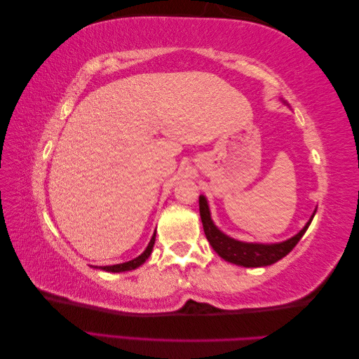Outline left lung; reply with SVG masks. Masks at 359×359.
<instances>
[{
  "label": "left lung",
  "mask_w": 359,
  "mask_h": 359,
  "mask_svg": "<svg viewBox=\"0 0 359 359\" xmlns=\"http://www.w3.org/2000/svg\"><path fill=\"white\" fill-rule=\"evenodd\" d=\"M200 215L203 222V229L206 233V238L209 240L210 246L214 248L215 252L220 255L226 262H231L233 265L246 266V268H259V266H268L273 265L277 260L283 259L285 255L291 252L292 248L297 245V241L302 238L305 231L313 220L314 214L311 215L310 222L304 226L301 232H297L294 237L282 241V243H245V241H238L236 238H231L217 228L210 218V210L208 206V200L200 195Z\"/></svg>",
  "instance_id": "1"
}]
</instances>
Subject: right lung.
<instances>
[{
	"instance_id": "right-lung-1",
	"label": "right lung",
	"mask_w": 359,
	"mask_h": 359,
	"mask_svg": "<svg viewBox=\"0 0 359 359\" xmlns=\"http://www.w3.org/2000/svg\"><path fill=\"white\" fill-rule=\"evenodd\" d=\"M155 237H156V232L153 233V237L150 240L149 246L145 248V251L139 255V257L130 260V262H126V263H118V265H111V266H100V269H104V271H108V273H122V271H130V269H135L137 266H141L142 263L147 260L150 257L151 254V250H153V245H155Z\"/></svg>"
}]
</instances>
